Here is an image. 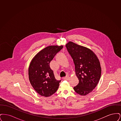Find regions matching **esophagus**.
<instances>
[{"label": "esophagus", "instance_id": "esophagus-1", "mask_svg": "<svg viewBox=\"0 0 121 121\" xmlns=\"http://www.w3.org/2000/svg\"><path fill=\"white\" fill-rule=\"evenodd\" d=\"M69 76H66V77H64V78H63V79H64V80H69Z\"/></svg>", "mask_w": 121, "mask_h": 121}]
</instances>
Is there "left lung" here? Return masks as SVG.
Here are the masks:
<instances>
[{"label": "left lung", "mask_w": 121, "mask_h": 121, "mask_svg": "<svg viewBox=\"0 0 121 121\" xmlns=\"http://www.w3.org/2000/svg\"><path fill=\"white\" fill-rule=\"evenodd\" d=\"M66 47L73 60L76 74L79 80L73 89L81 95H86L92 92L100 78V62L96 54L86 47L72 42H69Z\"/></svg>", "instance_id": "8db88e82"}]
</instances>
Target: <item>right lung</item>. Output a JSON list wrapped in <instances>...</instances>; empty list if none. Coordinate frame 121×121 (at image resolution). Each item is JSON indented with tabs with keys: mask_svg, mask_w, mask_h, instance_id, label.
<instances>
[{
	"mask_svg": "<svg viewBox=\"0 0 121 121\" xmlns=\"http://www.w3.org/2000/svg\"><path fill=\"white\" fill-rule=\"evenodd\" d=\"M63 46L46 47L33 58L29 68V79L35 90L41 96L48 97L58 90L61 80L56 79L50 63Z\"/></svg>",
	"mask_w": 121,
	"mask_h": 121,
	"instance_id": "obj_1",
	"label": "right lung"
}]
</instances>
